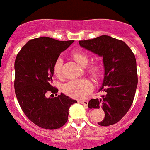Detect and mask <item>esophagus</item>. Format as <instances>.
Here are the masks:
<instances>
[{
	"label": "esophagus",
	"mask_w": 150,
	"mask_h": 150,
	"mask_svg": "<svg viewBox=\"0 0 150 150\" xmlns=\"http://www.w3.org/2000/svg\"><path fill=\"white\" fill-rule=\"evenodd\" d=\"M79 103H80L83 104V105H84V106H86V107H87V106H88V100H79Z\"/></svg>",
	"instance_id": "esophagus-1"
}]
</instances>
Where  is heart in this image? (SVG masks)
I'll list each match as a JSON object with an SVG mask.
<instances>
[{"instance_id":"b5f03b06","label":"heart","mask_w":150,"mask_h":150,"mask_svg":"<svg viewBox=\"0 0 150 150\" xmlns=\"http://www.w3.org/2000/svg\"><path fill=\"white\" fill-rule=\"evenodd\" d=\"M71 57L74 60L79 63L80 66H85L88 63L89 57L88 54L81 50H74L71 53ZM62 59L59 57L56 59L53 66V73L56 76L59 77L62 72ZM88 73L92 76H97L100 73V66L96 64H91L87 67ZM93 89V85L88 80L81 79V80H72L70 81L62 86V90L66 94L69 95L71 97L75 99L84 98L86 95L91 92Z\"/></svg>"}]
</instances>
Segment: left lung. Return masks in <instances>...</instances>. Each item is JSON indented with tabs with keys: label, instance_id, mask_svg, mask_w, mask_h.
I'll list each match as a JSON object with an SVG mask.
<instances>
[{
	"label": "left lung",
	"instance_id": "8db88e82",
	"mask_svg": "<svg viewBox=\"0 0 150 150\" xmlns=\"http://www.w3.org/2000/svg\"><path fill=\"white\" fill-rule=\"evenodd\" d=\"M79 43L82 47L103 57L105 69L100 89L105 94L101 99H91L88 107L103 109L105 117L98 125H114L125 115L134 98L138 81L134 54L123 41L108 35Z\"/></svg>",
	"mask_w": 150,
	"mask_h": 150
}]
</instances>
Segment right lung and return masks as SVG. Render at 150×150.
I'll list each match as a JSON object with an SVG mask.
<instances>
[{
  "label": "right lung",
  "instance_id": "1",
  "mask_svg": "<svg viewBox=\"0 0 150 150\" xmlns=\"http://www.w3.org/2000/svg\"><path fill=\"white\" fill-rule=\"evenodd\" d=\"M74 41H57L49 37L34 38L25 44L15 60L14 88L21 109L31 122L44 129L54 130L66 123L69 109L77 103L51 85L56 59Z\"/></svg>",
  "mask_w": 150,
  "mask_h": 150
}]
</instances>
